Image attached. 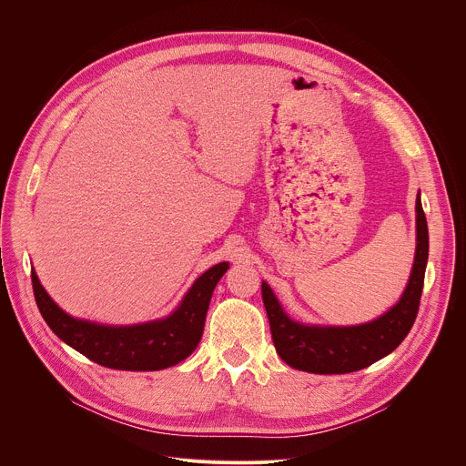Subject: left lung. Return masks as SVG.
<instances>
[{"instance_id":"left-lung-1","label":"left lung","mask_w":466,"mask_h":466,"mask_svg":"<svg viewBox=\"0 0 466 466\" xmlns=\"http://www.w3.org/2000/svg\"><path fill=\"white\" fill-rule=\"evenodd\" d=\"M428 223L417 197V248L410 282L389 311L356 326L302 324L282 309L273 289L261 282L271 336L279 356L293 369L313 374H347L372 365L400 345L417 319L428 263Z\"/></svg>"}]
</instances>
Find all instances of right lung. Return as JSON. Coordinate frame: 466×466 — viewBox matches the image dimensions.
Here are the masks:
<instances>
[{
    "label": "right lung",
    "instance_id": "obj_1",
    "mask_svg": "<svg viewBox=\"0 0 466 466\" xmlns=\"http://www.w3.org/2000/svg\"><path fill=\"white\" fill-rule=\"evenodd\" d=\"M227 269L228 261H221L198 277L180 306L166 319L130 326H108L76 319L51 300L35 269L31 279L35 300L44 320L66 345L108 369L162 370L180 363L197 349L203 338L212 293Z\"/></svg>",
    "mask_w": 466,
    "mask_h": 466
}]
</instances>
